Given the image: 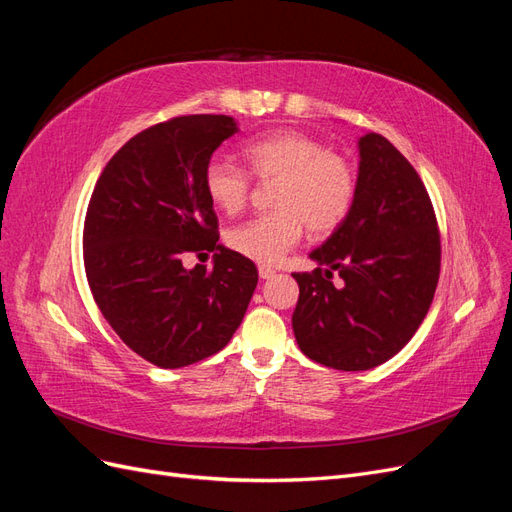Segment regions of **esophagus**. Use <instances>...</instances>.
<instances>
[{
  "instance_id": "34e87169",
  "label": "esophagus",
  "mask_w": 512,
  "mask_h": 512,
  "mask_svg": "<svg viewBox=\"0 0 512 512\" xmlns=\"http://www.w3.org/2000/svg\"><path fill=\"white\" fill-rule=\"evenodd\" d=\"M258 275L262 277V280H269V277L275 275V269L269 267V265H260V267H258Z\"/></svg>"
}]
</instances>
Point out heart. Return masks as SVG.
<instances>
[{
	"instance_id": "1",
	"label": "heart",
	"mask_w": 512,
	"mask_h": 512,
	"mask_svg": "<svg viewBox=\"0 0 512 512\" xmlns=\"http://www.w3.org/2000/svg\"><path fill=\"white\" fill-rule=\"evenodd\" d=\"M245 168L215 158L205 166V194L215 209L239 213L252 194V177L271 185L269 213L254 215L226 232V243L237 254L273 265L303 237L305 224L314 235H329L350 215L356 170L342 156L329 151L318 138L280 130L243 147Z\"/></svg>"
}]
</instances>
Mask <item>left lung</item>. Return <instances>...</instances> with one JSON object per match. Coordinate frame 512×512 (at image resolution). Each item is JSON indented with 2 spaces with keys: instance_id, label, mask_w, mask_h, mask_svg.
I'll use <instances>...</instances> for the list:
<instances>
[{
  "instance_id": "left-lung-1",
  "label": "left lung",
  "mask_w": 512,
  "mask_h": 512,
  "mask_svg": "<svg viewBox=\"0 0 512 512\" xmlns=\"http://www.w3.org/2000/svg\"><path fill=\"white\" fill-rule=\"evenodd\" d=\"M359 188L348 218L292 273L297 344L342 371L389 361L425 320L440 277V228L425 183L382 134L359 141ZM340 284H332V275Z\"/></svg>"
}]
</instances>
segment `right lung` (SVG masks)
<instances>
[{
  "mask_svg": "<svg viewBox=\"0 0 512 512\" xmlns=\"http://www.w3.org/2000/svg\"><path fill=\"white\" fill-rule=\"evenodd\" d=\"M237 132L228 115H179L132 136L108 160L83 228L87 282L121 342L177 369L220 352L258 284L250 258L218 245V215L203 173ZM218 249L214 269L182 267L185 253Z\"/></svg>",
  "mask_w": 512,
  "mask_h": 512,
  "instance_id": "1",
  "label": "right lung"
}]
</instances>
